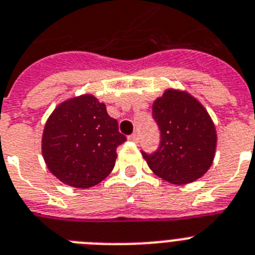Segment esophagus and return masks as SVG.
Returning a JSON list of instances; mask_svg holds the SVG:
<instances>
[{
	"label": "esophagus",
	"mask_w": 255,
	"mask_h": 255,
	"mask_svg": "<svg viewBox=\"0 0 255 255\" xmlns=\"http://www.w3.org/2000/svg\"><path fill=\"white\" fill-rule=\"evenodd\" d=\"M128 140L132 141V142H137L138 141V134L137 133H132L129 137H128Z\"/></svg>",
	"instance_id": "1"
}]
</instances>
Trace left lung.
Wrapping results in <instances>:
<instances>
[{
	"mask_svg": "<svg viewBox=\"0 0 255 255\" xmlns=\"http://www.w3.org/2000/svg\"><path fill=\"white\" fill-rule=\"evenodd\" d=\"M160 146L142 153L158 177L175 185L193 183L206 174L215 157L217 128L204 105L187 91L167 88L153 102Z\"/></svg>",
	"mask_w": 255,
	"mask_h": 255,
	"instance_id": "8db88e82",
	"label": "left lung"
}]
</instances>
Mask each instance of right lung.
<instances>
[{
    "label": "right lung",
    "mask_w": 255,
    "mask_h": 255,
    "mask_svg": "<svg viewBox=\"0 0 255 255\" xmlns=\"http://www.w3.org/2000/svg\"><path fill=\"white\" fill-rule=\"evenodd\" d=\"M126 141L106 105L93 95L65 100L49 115L41 153L51 174L66 185L87 189L109 176L117 147Z\"/></svg>",
    "instance_id": "right-lung-1"
}]
</instances>
